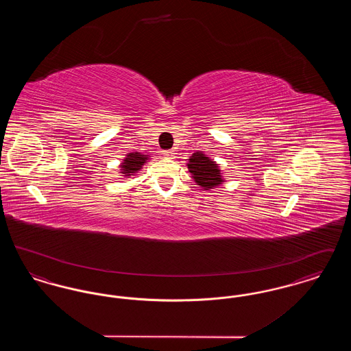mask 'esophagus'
<instances>
[{
  "mask_svg": "<svg viewBox=\"0 0 351 351\" xmlns=\"http://www.w3.org/2000/svg\"><path fill=\"white\" fill-rule=\"evenodd\" d=\"M163 154H165V156H166V158H169V159H173V158H175V154H176V152H175V151L173 150H166L163 151Z\"/></svg>",
  "mask_w": 351,
  "mask_h": 351,
  "instance_id": "obj_1",
  "label": "esophagus"
}]
</instances>
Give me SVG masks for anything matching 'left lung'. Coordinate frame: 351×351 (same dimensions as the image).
Listing matches in <instances>:
<instances>
[{
  "label": "left lung",
  "instance_id": "left-lung-1",
  "mask_svg": "<svg viewBox=\"0 0 351 351\" xmlns=\"http://www.w3.org/2000/svg\"><path fill=\"white\" fill-rule=\"evenodd\" d=\"M188 160V171L191 172L195 183L200 185L201 188L209 191L225 182L217 163L201 151L192 154Z\"/></svg>",
  "mask_w": 351,
  "mask_h": 351
}]
</instances>
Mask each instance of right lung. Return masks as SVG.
Listing matches in <instances>:
<instances>
[{"instance_id":"1","label":"right lung","mask_w":351,"mask_h":351,"mask_svg":"<svg viewBox=\"0 0 351 351\" xmlns=\"http://www.w3.org/2000/svg\"><path fill=\"white\" fill-rule=\"evenodd\" d=\"M149 159H150L149 155H142L141 152H129L119 166V171H121L119 173H122L123 178L132 176L139 169H142Z\"/></svg>"}]
</instances>
